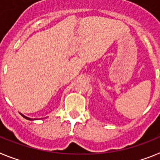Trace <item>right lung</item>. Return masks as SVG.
<instances>
[{"label":"right lung","mask_w":160,"mask_h":160,"mask_svg":"<svg viewBox=\"0 0 160 160\" xmlns=\"http://www.w3.org/2000/svg\"><path fill=\"white\" fill-rule=\"evenodd\" d=\"M22 116H23V117H24V118H26V119H29V120H32V119H31V118H28V117L25 116V115H23V114H22Z\"/></svg>","instance_id":"right-lung-1"}]
</instances>
